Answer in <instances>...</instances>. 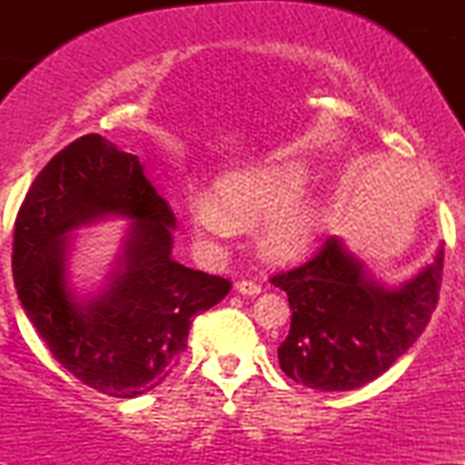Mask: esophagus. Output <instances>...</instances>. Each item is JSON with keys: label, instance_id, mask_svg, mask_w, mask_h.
<instances>
[{"label": "esophagus", "instance_id": "34e87169", "mask_svg": "<svg viewBox=\"0 0 465 465\" xmlns=\"http://www.w3.org/2000/svg\"><path fill=\"white\" fill-rule=\"evenodd\" d=\"M236 291L240 292V295L255 297V295H260V292H262V286L255 284V282H251V280H242V282H238V284H236Z\"/></svg>", "mask_w": 465, "mask_h": 465}]
</instances>
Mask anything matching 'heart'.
Listing matches in <instances>:
<instances>
[{
    "label": "heart",
    "instance_id": "b5f03b06",
    "mask_svg": "<svg viewBox=\"0 0 465 465\" xmlns=\"http://www.w3.org/2000/svg\"><path fill=\"white\" fill-rule=\"evenodd\" d=\"M314 179L306 162H273L225 174L214 196H196L190 205L192 225L203 236L229 238L236 225H253L262 218L260 244L271 258L291 260L317 240L323 227V207L303 199Z\"/></svg>",
    "mask_w": 465,
    "mask_h": 465
}]
</instances>
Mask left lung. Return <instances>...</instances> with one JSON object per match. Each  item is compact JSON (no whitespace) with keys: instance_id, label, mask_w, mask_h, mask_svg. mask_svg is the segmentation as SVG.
Instances as JSON below:
<instances>
[{"instance_id":"8db88e82","label":"left lung","mask_w":465,"mask_h":465,"mask_svg":"<svg viewBox=\"0 0 465 465\" xmlns=\"http://www.w3.org/2000/svg\"><path fill=\"white\" fill-rule=\"evenodd\" d=\"M441 264L444 249H437L411 280L389 286L330 236L312 260L271 280L292 311L277 348L282 371L319 391H350L385 373L430 322Z\"/></svg>"}]
</instances>
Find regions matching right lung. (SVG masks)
Segmentation results:
<instances>
[{
    "label": "right lung",
    "mask_w": 465,
    "mask_h": 465,
    "mask_svg": "<svg viewBox=\"0 0 465 465\" xmlns=\"http://www.w3.org/2000/svg\"><path fill=\"white\" fill-rule=\"evenodd\" d=\"M109 217L130 221L114 269L98 292L78 296L71 238ZM174 227L140 157L100 135L52 157L21 203L13 242L19 302L54 359L95 391L137 398L162 385L188 348L194 314L232 288L173 258Z\"/></svg>",
    "instance_id": "add662e5"
}]
</instances>
